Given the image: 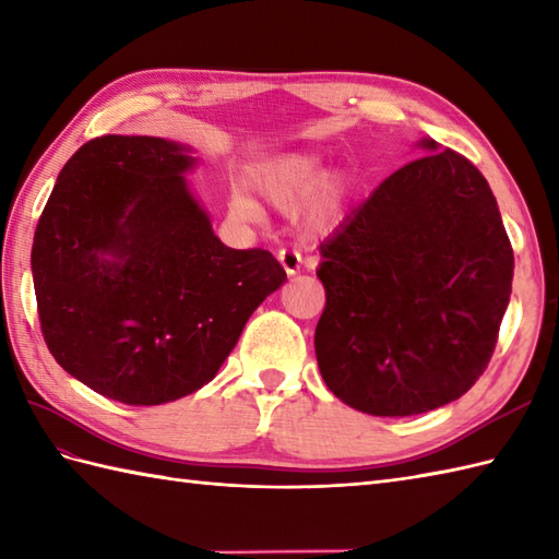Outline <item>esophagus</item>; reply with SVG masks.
<instances>
[{
    "label": "esophagus",
    "mask_w": 559,
    "mask_h": 559,
    "mask_svg": "<svg viewBox=\"0 0 559 559\" xmlns=\"http://www.w3.org/2000/svg\"><path fill=\"white\" fill-rule=\"evenodd\" d=\"M277 260L282 263V267L287 270L289 277L299 275V270H301V253L296 251V248H280V251H277Z\"/></svg>",
    "instance_id": "esophagus-1"
}]
</instances>
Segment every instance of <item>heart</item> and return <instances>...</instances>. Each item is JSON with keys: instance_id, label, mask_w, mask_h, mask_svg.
Segmentation results:
<instances>
[{"instance_id": "1", "label": "heart", "mask_w": 559, "mask_h": 559, "mask_svg": "<svg viewBox=\"0 0 559 559\" xmlns=\"http://www.w3.org/2000/svg\"><path fill=\"white\" fill-rule=\"evenodd\" d=\"M322 177V157L316 153H287L258 169L255 186L272 205L277 207H294L304 200V219L313 229L328 227L337 217L340 201H342V183L340 179ZM231 207L241 217L255 219L260 215L258 205L246 193L237 191L231 195Z\"/></svg>"}]
</instances>
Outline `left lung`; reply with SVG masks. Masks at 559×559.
<instances>
[{
  "label": "left lung",
  "mask_w": 559,
  "mask_h": 559,
  "mask_svg": "<svg viewBox=\"0 0 559 559\" xmlns=\"http://www.w3.org/2000/svg\"><path fill=\"white\" fill-rule=\"evenodd\" d=\"M424 145L320 243V373L370 416L424 414L474 388L512 294V243L486 177L452 147Z\"/></svg>",
  "instance_id": "1"
}]
</instances>
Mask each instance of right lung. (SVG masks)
Masks as SVG:
<instances>
[{
  "label": "right lung",
  "mask_w": 559,
  "mask_h": 559,
  "mask_svg": "<svg viewBox=\"0 0 559 559\" xmlns=\"http://www.w3.org/2000/svg\"><path fill=\"white\" fill-rule=\"evenodd\" d=\"M191 165L165 139L97 135L69 157L37 219L45 344L107 400L155 406L201 390L287 280L270 251L215 237L181 177Z\"/></svg>",
  "instance_id": "obj_1"
}]
</instances>
